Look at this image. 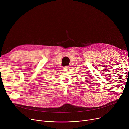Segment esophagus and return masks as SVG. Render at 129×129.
Segmentation results:
<instances>
[{"mask_svg": "<svg viewBox=\"0 0 129 129\" xmlns=\"http://www.w3.org/2000/svg\"><path fill=\"white\" fill-rule=\"evenodd\" d=\"M69 67H67V66H66V67H64V70H68V69H69Z\"/></svg>", "mask_w": 129, "mask_h": 129, "instance_id": "esophagus-1", "label": "esophagus"}]
</instances>
